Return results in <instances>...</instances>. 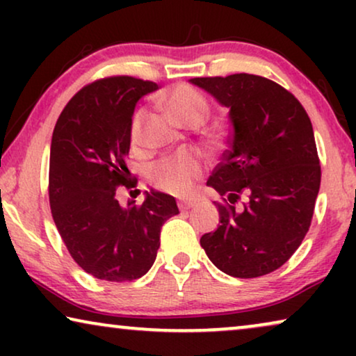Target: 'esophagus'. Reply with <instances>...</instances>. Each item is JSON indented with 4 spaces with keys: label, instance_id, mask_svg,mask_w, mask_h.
I'll return each instance as SVG.
<instances>
[{
    "label": "esophagus",
    "instance_id": "1",
    "mask_svg": "<svg viewBox=\"0 0 356 356\" xmlns=\"http://www.w3.org/2000/svg\"><path fill=\"white\" fill-rule=\"evenodd\" d=\"M194 206H196V202L194 201H179L178 202L179 211H189V209H193Z\"/></svg>",
    "mask_w": 356,
    "mask_h": 356
}]
</instances>
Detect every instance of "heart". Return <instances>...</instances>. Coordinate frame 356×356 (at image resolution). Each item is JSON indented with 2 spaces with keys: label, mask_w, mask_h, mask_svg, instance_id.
Returning <instances> with one entry per match:
<instances>
[{
  "label": "heart",
  "mask_w": 356,
  "mask_h": 356,
  "mask_svg": "<svg viewBox=\"0 0 356 356\" xmlns=\"http://www.w3.org/2000/svg\"><path fill=\"white\" fill-rule=\"evenodd\" d=\"M167 106L173 118L181 124L196 126L202 123L207 115V105L202 95L191 87H177L165 97ZM145 111L138 110L129 124V140L133 147H138L143 138V123ZM201 159L193 152H184L175 157L165 159L152 168V179L159 188L173 194H188L194 188L196 179L201 177Z\"/></svg>",
  "instance_id": "1"
}]
</instances>
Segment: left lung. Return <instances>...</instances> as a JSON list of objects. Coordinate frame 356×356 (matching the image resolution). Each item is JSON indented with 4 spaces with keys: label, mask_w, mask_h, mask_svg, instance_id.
Returning a JSON list of instances; mask_svg holds the SVG:
<instances>
[{
    "label": "left lung",
    "mask_w": 356,
    "mask_h": 356,
    "mask_svg": "<svg viewBox=\"0 0 356 356\" xmlns=\"http://www.w3.org/2000/svg\"><path fill=\"white\" fill-rule=\"evenodd\" d=\"M228 108L230 147L207 179L228 199L220 225L201 238L212 264L238 279L270 274L309 230L321 184L313 124L303 106L274 81L254 74L194 77ZM240 195L248 199L236 213Z\"/></svg>",
    "instance_id": "left-lung-1"
}]
</instances>
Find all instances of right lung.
I'll list each match as a JSON object with an SVG mask.
<instances>
[{"label":"right lung","mask_w":356,"mask_h":356,"mask_svg":"<svg viewBox=\"0 0 356 356\" xmlns=\"http://www.w3.org/2000/svg\"><path fill=\"white\" fill-rule=\"evenodd\" d=\"M157 89L129 76L92 82L72 97L53 131V220L72 259L95 279L128 282L147 274L160 228L179 212L173 196L154 189L140 206L116 199V188L129 184L126 155L136 104Z\"/></svg>","instance_id":"add662e5"}]
</instances>
